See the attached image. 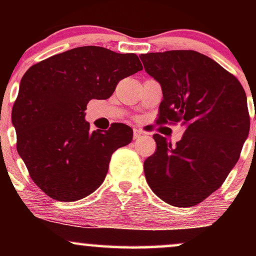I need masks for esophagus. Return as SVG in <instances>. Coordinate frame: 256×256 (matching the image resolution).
<instances>
[{"label":"esophagus","mask_w":256,"mask_h":256,"mask_svg":"<svg viewBox=\"0 0 256 256\" xmlns=\"http://www.w3.org/2000/svg\"><path fill=\"white\" fill-rule=\"evenodd\" d=\"M142 134H143L142 130H138V128H134V140H138V138L142 136Z\"/></svg>","instance_id":"esophagus-1"}]
</instances>
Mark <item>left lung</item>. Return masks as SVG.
<instances>
[{
	"mask_svg": "<svg viewBox=\"0 0 256 256\" xmlns=\"http://www.w3.org/2000/svg\"><path fill=\"white\" fill-rule=\"evenodd\" d=\"M140 58L162 89L158 122L185 128L176 146L152 136L156 152L144 161L146 179L166 204L192 207L218 190L238 161L250 128L244 89L201 52L168 50Z\"/></svg>",
	"mask_w": 256,
	"mask_h": 256,
	"instance_id": "left-lung-1",
	"label": "left lung"
}]
</instances>
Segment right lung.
<instances>
[{
	"mask_svg": "<svg viewBox=\"0 0 256 256\" xmlns=\"http://www.w3.org/2000/svg\"><path fill=\"white\" fill-rule=\"evenodd\" d=\"M143 67L136 54L86 46L40 61L26 71L12 110L16 149L32 180L49 198L72 202L104 183L112 154L134 131L116 122L90 131V100H107L122 79Z\"/></svg>",
	"mask_w": 256,
	"mask_h": 256,
	"instance_id": "obj_1",
	"label": "right lung"
}]
</instances>
